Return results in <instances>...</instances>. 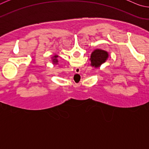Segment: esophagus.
<instances>
[{
    "instance_id": "34e87169",
    "label": "esophagus",
    "mask_w": 149,
    "mask_h": 149,
    "mask_svg": "<svg viewBox=\"0 0 149 149\" xmlns=\"http://www.w3.org/2000/svg\"><path fill=\"white\" fill-rule=\"evenodd\" d=\"M76 69H77V68H76ZM79 70V72H80V69H77V70Z\"/></svg>"
}]
</instances>
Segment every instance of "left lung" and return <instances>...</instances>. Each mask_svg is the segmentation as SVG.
Listing matches in <instances>:
<instances>
[{
	"mask_svg": "<svg viewBox=\"0 0 149 149\" xmlns=\"http://www.w3.org/2000/svg\"><path fill=\"white\" fill-rule=\"evenodd\" d=\"M108 57V54L107 51L101 49H96L91 55V65L95 68L100 66V65L106 62Z\"/></svg>",
	"mask_w": 149,
	"mask_h": 149,
	"instance_id": "obj_1",
	"label": "left lung"
}]
</instances>
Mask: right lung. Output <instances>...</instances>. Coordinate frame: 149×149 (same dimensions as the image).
<instances>
[{"label":"right lung","instance_id":"add662e5","mask_svg":"<svg viewBox=\"0 0 149 149\" xmlns=\"http://www.w3.org/2000/svg\"><path fill=\"white\" fill-rule=\"evenodd\" d=\"M58 57V56H56V55H55V56L53 57L54 58H53V62H54V63H56V62H58V60H57V58Z\"/></svg>","mask_w":149,"mask_h":149}]
</instances>
